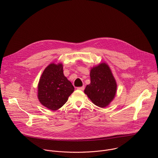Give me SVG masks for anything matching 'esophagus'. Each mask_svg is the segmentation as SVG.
Masks as SVG:
<instances>
[{
	"label": "esophagus",
	"mask_w": 158,
	"mask_h": 158,
	"mask_svg": "<svg viewBox=\"0 0 158 158\" xmlns=\"http://www.w3.org/2000/svg\"><path fill=\"white\" fill-rule=\"evenodd\" d=\"M84 89H85L84 86H82V87H77V89L80 90H84Z\"/></svg>",
	"instance_id": "1"
}]
</instances>
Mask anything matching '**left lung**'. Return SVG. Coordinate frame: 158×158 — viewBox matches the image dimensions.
Masks as SVG:
<instances>
[{"label": "left lung", "instance_id": "left-lung-1", "mask_svg": "<svg viewBox=\"0 0 158 158\" xmlns=\"http://www.w3.org/2000/svg\"><path fill=\"white\" fill-rule=\"evenodd\" d=\"M90 84L84 93L95 106L104 108L114 98L117 92L116 81L106 63H102L92 68L90 73Z\"/></svg>", "mask_w": 158, "mask_h": 158}]
</instances>
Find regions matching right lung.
<instances>
[{
	"mask_svg": "<svg viewBox=\"0 0 158 158\" xmlns=\"http://www.w3.org/2000/svg\"><path fill=\"white\" fill-rule=\"evenodd\" d=\"M74 87L63 74V64L51 63L42 73L38 85V97L51 110L60 109L74 92Z\"/></svg>",
	"mask_w": 158,
	"mask_h": 158,
	"instance_id": "add662e5",
	"label": "right lung"
}]
</instances>
